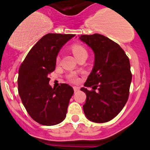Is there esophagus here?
Here are the masks:
<instances>
[{
    "label": "esophagus",
    "mask_w": 150,
    "mask_h": 150,
    "mask_svg": "<svg viewBox=\"0 0 150 150\" xmlns=\"http://www.w3.org/2000/svg\"><path fill=\"white\" fill-rule=\"evenodd\" d=\"M73 89H74V91L77 92V91H79L80 88L79 87H77V86H74Z\"/></svg>",
    "instance_id": "obj_1"
}]
</instances>
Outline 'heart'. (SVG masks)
I'll list each match as a JSON object with an SVG mask.
<instances>
[{"mask_svg":"<svg viewBox=\"0 0 150 150\" xmlns=\"http://www.w3.org/2000/svg\"><path fill=\"white\" fill-rule=\"evenodd\" d=\"M72 51L75 58H78V57L83 55V54H87V51L86 48L80 44L73 45L72 47ZM69 80L71 82L75 83L78 81V78L75 74H71L69 75Z\"/></svg>","mask_w":150,"mask_h":150,"instance_id":"heart-1","label":"heart"}]
</instances>
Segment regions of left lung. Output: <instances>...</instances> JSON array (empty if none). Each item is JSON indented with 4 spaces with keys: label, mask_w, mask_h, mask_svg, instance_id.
I'll return each instance as SVG.
<instances>
[{
    "label": "left lung",
    "mask_w": 150,
    "mask_h": 150,
    "mask_svg": "<svg viewBox=\"0 0 150 150\" xmlns=\"http://www.w3.org/2000/svg\"><path fill=\"white\" fill-rule=\"evenodd\" d=\"M79 39L94 53L93 67L81 88L86 94L85 115L92 122H108L128 101L132 79L129 59L117 43L102 35H82Z\"/></svg>",
    "instance_id": "1"
}]
</instances>
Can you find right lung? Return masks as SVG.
<instances>
[{
    "mask_svg": "<svg viewBox=\"0 0 150 150\" xmlns=\"http://www.w3.org/2000/svg\"><path fill=\"white\" fill-rule=\"evenodd\" d=\"M75 35H46L31 48L19 67L17 81L19 96L30 117L41 125H57L66 117L73 88L66 83L52 88L48 75L55 69L61 48Z\"/></svg>",
    "mask_w": 150,
    "mask_h": 150,
    "instance_id": "1",
    "label": "right lung"
}]
</instances>
